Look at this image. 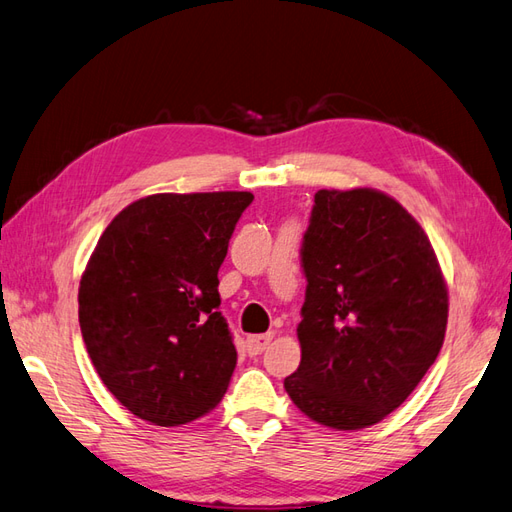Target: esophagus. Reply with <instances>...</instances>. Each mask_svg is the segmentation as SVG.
<instances>
[{"mask_svg":"<svg viewBox=\"0 0 512 512\" xmlns=\"http://www.w3.org/2000/svg\"><path fill=\"white\" fill-rule=\"evenodd\" d=\"M272 333H264V335H251L246 339V350H248V355L251 357H257V355H261V352H264L266 348H268V344L272 342Z\"/></svg>","mask_w":512,"mask_h":512,"instance_id":"esophagus-1","label":"esophagus"}]
</instances>
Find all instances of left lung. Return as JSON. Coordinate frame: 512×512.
Segmentation results:
<instances>
[{
  "label": "left lung",
  "mask_w": 512,
  "mask_h": 512,
  "mask_svg": "<svg viewBox=\"0 0 512 512\" xmlns=\"http://www.w3.org/2000/svg\"><path fill=\"white\" fill-rule=\"evenodd\" d=\"M300 266L303 355L283 383L287 396L329 428L381 422L443 346L448 287L428 235L383 192L318 190Z\"/></svg>",
  "instance_id": "obj_1"
}]
</instances>
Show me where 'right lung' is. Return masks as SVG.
Segmentation results:
<instances>
[{
    "label": "right lung",
    "instance_id": "1",
    "mask_svg": "<svg viewBox=\"0 0 512 512\" xmlns=\"http://www.w3.org/2000/svg\"><path fill=\"white\" fill-rule=\"evenodd\" d=\"M251 192L153 194L99 238L80 281V329L103 385L157 426L209 413L238 361L218 268Z\"/></svg>",
    "mask_w": 512,
    "mask_h": 512
}]
</instances>
